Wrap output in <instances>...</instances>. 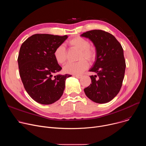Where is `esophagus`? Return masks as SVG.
Masks as SVG:
<instances>
[{
    "instance_id": "34e87169",
    "label": "esophagus",
    "mask_w": 146,
    "mask_h": 146,
    "mask_svg": "<svg viewBox=\"0 0 146 146\" xmlns=\"http://www.w3.org/2000/svg\"><path fill=\"white\" fill-rule=\"evenodd\" d=\"M74 76H75L76 78H80L82 77V76H81V75H75Z\"/></svg>"
}]
</instances>
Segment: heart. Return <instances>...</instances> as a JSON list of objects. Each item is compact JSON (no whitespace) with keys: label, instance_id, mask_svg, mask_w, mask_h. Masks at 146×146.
Here are the masks:
<instances>
[{"label":"heart","instance_id":"b5f03b06","mask_svg":"<svg viewBox=\"0 0 146 146\" xmlns=\"http://www.w3.org/2000/svg\"><path fill=\"white\" fill-rule=\"evenodd\" d=\"M70 48L79 51L78 59L75 63H68L64 67V72L67 74L78 75L87 70L89 64L94 62L96 59V51L94 47L90 46L89 41L80 36L73 37L68 41ZM54 57L59 64H64L67 58V52L63 44L58 46L54 51Z\"/></svg>","mask_w":146,"mask_h":146}]
</instances>
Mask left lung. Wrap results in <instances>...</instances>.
I'll list each match as a JSON object with an SVG mask.
<instances>
[{
  "label": "left lung",
  "instance_id": "obj_1",
  "mask_svg": "<svg viewBox=\"0 0 146 146\" xmlns=\"http://www.w3.org/2000/svg\"><path fill=\"white\" fill-rule=\"evenodd\" d=\"M82 37L92 41L96 51L95 61L90 72L91 84L84 91L94 102L106 103L119 92L124 78L126 64L123 48L115 37L102 30H92L83 33Z\"/></svg>",
  "mask_w": 146,
  "mask_h": 146
}]
</instances>
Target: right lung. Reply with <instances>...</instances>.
Segmentation results:
<instances>
[{"mask_svg": "<svg viewBox=\"0 0 146 146\" xmlns=\"http://www.w3.org/2000/svg\"><path fill=\"white\" fill-rule=\"evenodd\" d=\"M68 38L49 34H35L21 46L18 57L19 75L29 95L43 105H50L60 99L70 74L54 73L61 70L54 51Z\"/></svg>", "mask_w": 146, "mask_h": 146, "instance_id": "obj_1", "label": "right lung"}]
</instances>
